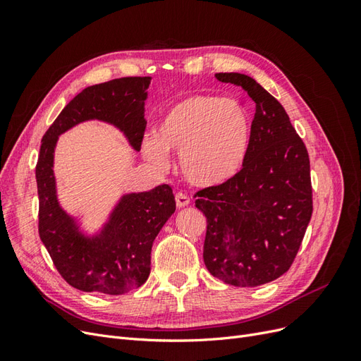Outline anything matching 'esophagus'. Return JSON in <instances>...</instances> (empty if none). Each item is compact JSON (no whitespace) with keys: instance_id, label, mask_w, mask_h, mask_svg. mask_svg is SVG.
<instances>
[{"instance_id":"obj_1","label":"esophagus","mask_w":361,"mask_h":361,"mask_svg":"<svg viewBox=\"0 0 361 361\" xmlns=\"http://www.w3.org/2000/svg\"><path fill=\"white\" fill-rule=\"evenodd\" d=\"M190 197L185 192H178L176 194V206L178 207H185V206H188L190 204Z\"/></svg>"}]
</instances>
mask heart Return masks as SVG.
I'll list each match as a JSON object with an SVG mask.
<instances>
[{
    "label": "heart",
    "instance_id": "heart-1",
    "mask_svg": "<svg viewBox=\"0 0 361 361\" xmlns=\"http://www.w3.org/2000/svg\"><path fill=\"white\" fill-rule=\"evenodd\" d=\"M250 133V117L241 104L221 96L192 94L169 108L157 137H146L141 149L159 170L167 167V152H176L187 180L207 188L231 180L241 170Z\"/></svg>",
    "mask_w": 361,
    "mask_h": 361
}]
</instances>
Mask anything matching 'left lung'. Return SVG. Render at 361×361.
<instances>
[{
	"label": "left lung",
	"instance_id": "obj_1",
	"mask_svg": "<svg viewBox=\"0 0 361 361\" xmlns=\"http://www.w3.org/2000/svg\"><path fill=\"white\" fill-rule=\"evenodd\" d=\"M256 104L243 169L194 194L206 216L203 260L227 285H265L290 268L313 212L310 159L288 113L244 73H215Z\"/></svg>",
	"mask_w": 361,
	"mask_h": 361
}]
</instances>
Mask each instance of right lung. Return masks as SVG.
<instances>
[{"label":"right lung","instance_id":"obj_1","mask_svg":"<svg viewBox=\"0 0 361 361\" xmlns=\"http://www.w3.org/2000/svg\"><path fill=\"white\" fill-rule=\"evenodd\" d=\"M150 80L126 76L87 87L63 108L42 138L36 166L39 235L60 276L75 289L122 295L140 288L150 274L152 244L176 211L173 190L166 183L125 194L102 231L85 236L57 199L52 167L59 135L85 120H101L118 128L129 145L140 150Z\"/></svg>","mask_w":361,"mask_h":361}]
</instances>
